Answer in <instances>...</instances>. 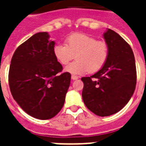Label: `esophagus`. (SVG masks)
Here are the masks:
<instances>
[{
	"mask_svg": "<svg viewBox=\"0 0 146 146\" xmlns=\"http://www.w3.org/2000/svg\"><path fill=\"white\" fill-rule=\"evenodd\" d=\"M71 78H72V80H78V79H79V76H75V75H72Z\"/></svg>",
	"mask_w": 146,
	"mask_h": 146,
	"instance_id": "esophagus-1",
	"label": "esophagus"
}]
</instances>
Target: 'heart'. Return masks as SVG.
<instances>
[{
  "mask_svg": "<svg viewBox=\"0 0 146 146\" xmlns=\"http://www.w3.org/2000/svg\"><path fill=\"white\" fill-rule=\"evenodd\" d=\"M54 55L61 64H68L76 57L75 61L65 67L64 70L72 74L96 73L106 63L109 48L104 41L82 33H73L66 39V44H57L54 47Z\"/></svg>",
  "mask_w": 146,
  "mask_h": 146,
  "instance_id": "1",
  "label": "heart"
}]
</instances>
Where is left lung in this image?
Returning <instances> with one entry per match:
<instances>
[{"label":"left lung","mask_w":146,"mask_h":146,"mask_svg":"<svg viewBox=\"0 0 146 146\" xmlns=\"http://www.w3.org/2000/svg\"><path fill=\"white\" fill-rule=\"evenodd\" d=\"M108 57L94 75L82 77V100L89 110L100 117L120 111L133 96L136 85L133 52L120 35L108 29L104 33Z\"/></svg>","instance_id":"obj_1"}]
</instances>
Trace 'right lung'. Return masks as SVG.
Masks as SVG:
<instances>
[{
	"mask_svg": "<svg viewBox=\"0 0 146 146\" xmlns=\"http://www.w3.org/2000/svg\"><path fill=\"white\" fill-rule=\"evenodd\" d=\"M48 33H38L15 50L9 70V86L14 100L29 115L48 120L64 104L71 75L54 55L55 42Z\"/></svg>",
	"mask_w": 146,
	"mask_h": 146,
	"instance_id": "1",
	"label": "right lung"
}]
</instances>
